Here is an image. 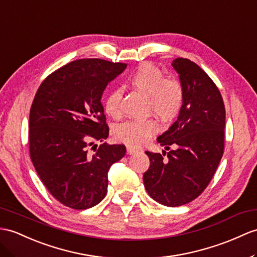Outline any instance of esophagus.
<instances>
[{"mask_svg":"<svg viewBox=\"0 0 257 257\" xmlns=\"http://www.w3.org/2000/svg\"><path fill=\"white\" fill-rule=\"evenodd\" d=\"M139 150H137L136 148H133V147H127L126 148V153L127 155H133V154H136Z\"/></svg>","mask_w":257,"mask_h":257,"instance_id":"obj_1","label":"esophagus"}]
</instances>
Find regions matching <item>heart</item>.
I'll use <instances>...</instances> for the list:
<instances>
[{
	"mask_svg": "<svg viewBox=\"0 0 257 257\" xmlns=\"http://www.w3.org/2000/svg\"><path fill=\"white\" fill-rule=\"evenodd\" d=\"M127 84L147 97L148 111L162 121L176 117L182 108L184 92L176 79H168L160 68L150 63H143L131 73ZM122 91L112 89L104 101L105 113L112 117L121 114ZM157 132V124L153 120L126 121L115 130L116 139L131 146H141Z\"/></svg>",
	"mask_w": 257,
	"mask_h": 257,
	"instance_id": "b5f03b06",
	"label": "heart"
}]
</instances>
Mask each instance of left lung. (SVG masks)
Instances as JSON below:
<instances>
[{
	"mask_svg": "<svg viewBox=\"0 0 257 257\" xmlns=\"http://www.w3.org/2000/svg\"><path fill=\"white\" fill-rule=\"evenodd\" d=\"M172 67L184 92L177 121L157 142L167 153L145 152L150 166L144 173L149 196L169 207L192 202L208 185L221 160L226 110L220 91L196 63L178 58ZM174 148L170 149V146Z\"/></svg>",
	"mask_w": 257,
	"mask_h": 257,
	"instance_id": "obj_1",
	"label": "left lung"
}]
</instances>
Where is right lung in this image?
I'll use <instances>...</instances> for the list:
<instances>
[{"label":"right lung","instance_id":"1","mask_svg":"<svg viewBox=\"0 0 257 257\" xmlns=\"http://www.w3.org/2000/svg\"><path fill=\"white\" fill-rule=\"evenodd\" d=\"M125 63L76 60L42 81L29 114V152L42 183L60 203L73 209L93 207L108 192L110 167L124 157L123 145L107 140L109 127L101 103L105 87Z\"/></svg>","mask_w":257,"mask_h":257}]
</instances>
